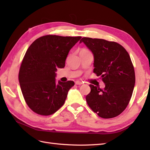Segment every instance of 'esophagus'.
<instances>
[{"label": "esophagus", "mask_w": 150, "mask_h": 150, "mask_svg": "<svg viewBox=\"0 0 150 150\" xmlns=\"http://www.w3.org/2000/svg\"><path fill=\"white\" fill-rule=\"evenodd\" d=\"M75 84H77V85H81V84H82V82L77 81H75Z\"/></svg>", "instance_id": "1"}]
</instances>
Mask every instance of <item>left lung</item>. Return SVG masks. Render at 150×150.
<instances>
[{"instance_id": "1", "label": "left lung", "mask_w": 150, "mask_h": 150, "mask_svg": "<svg viewBox=\"0 0 150 150\" xmlns=\"http://www.w3.org/2000/svg\"><path fill=\"white\" fill-rule=\"evenodd\" d=\"M84 42L94 57L93 72L100 76L105 87L90 84L86 99L91 109L104 119L119 115L131 99L135 83L134 68L128 53L115 42L83 37Z\"/></svg>"}]
</instances>
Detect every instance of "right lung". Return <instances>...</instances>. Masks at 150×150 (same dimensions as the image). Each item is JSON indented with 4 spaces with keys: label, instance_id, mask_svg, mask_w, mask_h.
Listing matches in <instances>:
<instances>
[{
    "label": "right lung",
    "instance_id": "1",
    "mask_svg": "<svg viewBox=\"0 0 150 150\" xmlns=\"http://www.w3.org/2000/svg\"><path fill=\"white\" fill-rule=\"evenodd\" d=\"M81 37L42 36L28 47L21 64L18 81L24 100L30 109L50 115L64 104L73 81L56 82L57 68H63L69 50Z\"/></svg>",
    "mask_w": 150,
    "mask_h": 150
}]
</instances>
